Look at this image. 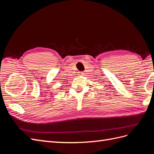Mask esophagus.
<instances>
[{
  "instance_id": "esophagus-1",
  "label": "esophagus",
  "mask_w": 154,
  "mask_h": 154,
  "mask_svg": "<svg viewBox=\"0 0 154 154\" xmlns=\"http://www.w3.org/2000/svg\"><path fill=\"white\" fill-rule=\"evenodd\" d=\"M79 76H82L83 74V72H79Z\"/></svg>"
}]
</instances>
